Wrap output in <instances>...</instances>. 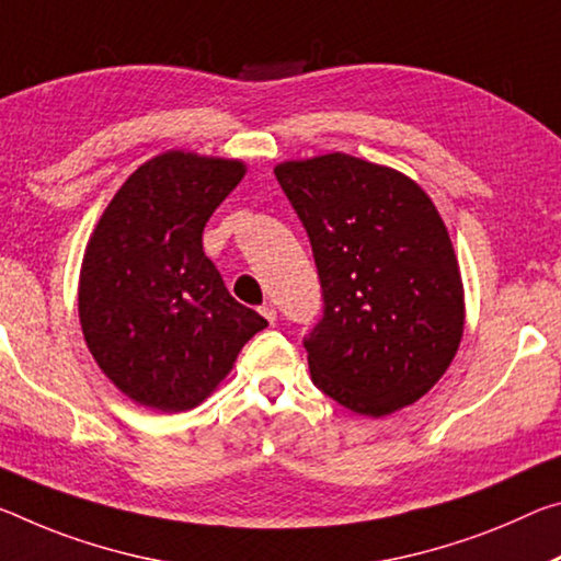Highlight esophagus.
<instances>
[{
    "instance_id": "obj_1",
    "label": "esophagus",
    "mask_w": 561,
    "mask_h": 561,
    "mask_svg": "<svg viewBox=\"0 0 561 561\" xmlns=\"http://www.w3.org/2000/svg\"><path fill=\"white\" fill-rule=\"evenodd\" d=\"M260 314L266 319V322L274 324V319H277V309H274L272 301H264V305L260 307Z\"/></svg>"
}]
</instances>
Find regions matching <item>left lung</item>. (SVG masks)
<instances>
[{"label": "left lung", "mask_w": 561, "mask_h": 561, "mask_svg": "<svg viewBox=\"0 0 561 561\" xmlns=\"http://www.w3.org/2000/svg\"><path fill=\"white\" fill-rule=\"evenodd\" d=\"M277 182L312 244L322 319L312 381L357 414L416 402L455 359L465 291L447 227L404 174L350 154L284 162Z\"/></svg>", "instance_id": "left-lung-1"}]
</instances>
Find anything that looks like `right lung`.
<instances>
[{
	"mask_svg": "<svg viewBox=\"0 0 561 561\" xmlns=\"http://www.w3.org/2000/svg\"><path fill=\"white\" fill-rule=\"evenodd\" d=\"M244 164L167 152L141 164L96 225L79 319L102 371L137 404L174 414L229 375L266 319L229 295L202 232Z\"/></svg>",
	"mask_w": 561,
	"mask_h": 561,
	"instance_id": "add662e5",
	"label": "right lung"
}]
</instances>
